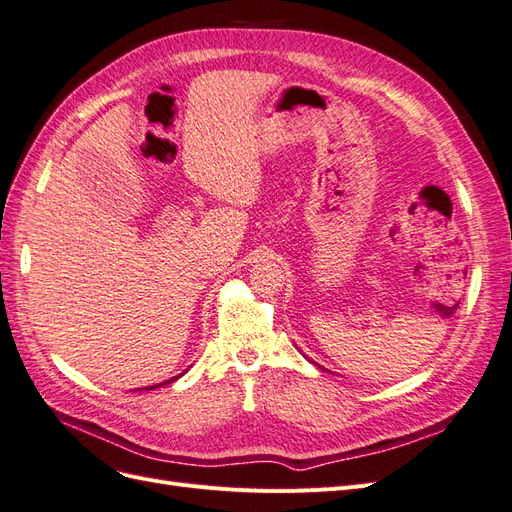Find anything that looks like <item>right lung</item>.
I'll return each instance as SVG.
<instances>
[{
	"label": "right lung",
	"instance_id": "add662e5",
	"mask_svg": "<svg viewBox=\"0 0 512 512\" xmlns=\"http://www.w3.org/2000/svg\"><path fill=\"white\" fill-rule=\"evenodd\" d=\"M179 378V376H177ZM177 378H173V380H177ZM173 380H168V382H173ZM168 382H164V384H168ZM158 386H162V384H153V386H145V391H151V389H158Z\"/></svg>",
	"mask_w": 512,
	"mask_h": 512
}]
</instances>
